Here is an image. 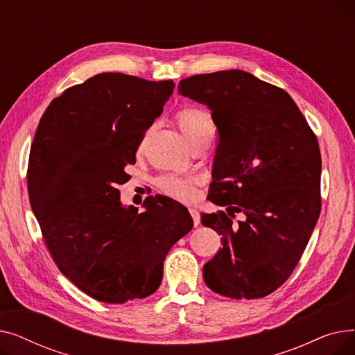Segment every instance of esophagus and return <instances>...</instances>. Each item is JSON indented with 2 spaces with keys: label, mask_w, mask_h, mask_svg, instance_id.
I'll use <instances>...</instances> for the list:
<instances>
[{
  "label": "esophagus",
  "mask_w": 355,
  "mask_h": 355,
  "mask_svg": "<svg viewBox=\"0 0 355 355\" xmlns=\"http://www.w3.org/2000/svg\"><path fill=\"white\" fill-rule=\"evenodd\" d=\"M189 211H190V214H191V217H193L194 226H198V225H200V214H198L197 209H194V207H189Z\"/></svg>",
  "instance_id": "obj_1"
}]
</instances>
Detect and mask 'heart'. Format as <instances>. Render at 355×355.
Listing matches in <instances>:
<instances>
[{"label":"heart","instance_id":"obj_1","mask_svg":"<svg viewBox=\"0 0 355 355\" xmlns=\"http://www.w3.org/2000/svg\"><path fill=\"white\" fill-rule=\"evenodd\" d=\"M177 122L185 138L193 145L198 138L209 132H214V125L206 110L198 107H185L177 114ZM196 177H182L175 174H166L159 178V190L171 198L180 201H190L196 194Z\"/></svg>","mask_w":355,"mask_h":355}]
</instances>
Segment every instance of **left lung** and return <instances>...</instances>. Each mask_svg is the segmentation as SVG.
<instances>
[{
	"label": "left lung",
	"mask_w": 355,
	"mask_h": 355,
	"mask_svg": "<svg viewBox=\"0 0 355 355\" xmlns=\"http://www.w3.org/2000/svg\"><path fill=\"white\" fill-rule=\"evenodd\" d=\"M178 93L206 105L218 130L209 200L226 211L201 214L223 241L204 282L233 300L263 297L291 276L318 221V141L284 89L248 71L196 74ZM236 212L245 220L234 223Z\"/></svg>",
	"instance_id": "8db88e82"
}]
</instances>
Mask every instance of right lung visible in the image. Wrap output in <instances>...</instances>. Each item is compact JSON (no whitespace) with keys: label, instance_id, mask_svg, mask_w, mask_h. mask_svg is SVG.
Here are the masks:
<instances>
[{"label":"right lung","instance_id":"1","mask_svg":"<svg viewBox=\"0 0 355 355\" xmlns=\"http://www.w3.org/2000/svg\"><path fill=\"white\" fill-rule=\"evenodd\" d=\"M174 86L101 73L53 99L35 130L31 210L59 270L96 301L123 304L154 293L166 253L193 229L182 204L151 196L138 213L122 206L118 190Z\"/></svg>","mask_w":355,"mask_h":355}]
</instances>
